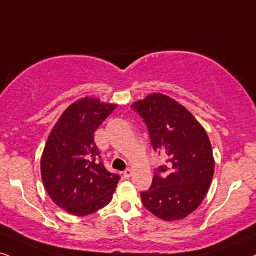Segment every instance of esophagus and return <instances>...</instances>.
Wrapping results in <instances>:
<instances>
[{"label":"esophagus","mask_w":256,"mask_h":256,"mask_svg":"<svg viewBox=\"0 0 256 256\" xmlns=\"http://www.w3.org/2000/svg\"><path fill=\"white\" fill-rule=\"evenodd\" d=\"M122 174H124L125 178H130L131 174H132V170L131 169H126L124 172H122Z\"/></svg>","instance_id":"1"}]
</instances>
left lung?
<instances>
[{
    "label": "left lung",
    "mask_w": 256,
    "mask_h": 256,
    "mask_svg": "<svg viewBox=\"0 0 256 256\" xmlns=\"http://www.w3.org/2000/svg\"><path fill=\"white\" fill-rule=\"evenodd\" d=\"M131 108L144 119L154 151L166 154L150 189L140 192L148 212L164 221H178L198 208L208 192L215 160L202 125L178 102L151 93Z\"/></svg>",
    "instance_id": "left-lung-1"
}]
</instances>
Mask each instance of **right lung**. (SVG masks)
I'll list each match as a JSON object with an SVG mask.
<instances>
[{"label":"right lung","mask_w":256,"mask_h":256,"mask_svg":"<svg viewBox=\"0 0 256 256\" xmlns=\"http://www.w3.org/2000/svg\"><path fill=\"white\" fill-rule=\"evenodd\" d=\"M117 108L94 96L76 100L52 128L41 156L46 192L61 209L85 216L112 200L120 176L105 169L94 143V131Z\"/></svg>","instance_id":"right-lung-1"}]
</instances>
